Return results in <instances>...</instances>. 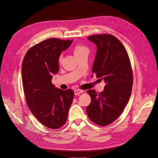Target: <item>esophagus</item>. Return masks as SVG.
<instances>
[{
	"label": "esophagus",
	"mask_w": 158,
	"mask_h": 158,
	"mask_svg": "<svg viewBox=\"0 0 158 158\" xmlns=\"http://www.w3.org/2000/svg\"><path fill=\"white\" fill-rule=\"evenodd\" d=\"M74 93L75 95L77 96V95H79L80 94H81L82 93H84V91H83V90H81V89H75Z\"/></svg>",
	"instance_id": "esophagus-1"
}]
</instances>
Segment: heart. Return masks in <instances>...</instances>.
<instances>
[{"mask_svg":"<svg viewBox=\"0 0 158 158\" xmlns=\"http://www.w3.org/2000/svg\"><path fill=\"white\" fill-rule=\"evenodd\" d=\"M85 49H86L85 48L83 47V46H77L76 48H75L74 51V55H76V54L78 53V52H80L83 51H84V50H85ZM62 56L61 55L60 56V58H59V60H60V61H61V60H62Z\"/></svg>","mask_w":158,"mask_h":158,"instance_id":"b5f03b06","label":"heart"}]
</instances>
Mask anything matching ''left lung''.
Here are the masks:
<instances>
[{
    "label": "left lung",
    "instance_id": "left-lung-1",
    "mask_svg": "<svg viewBox=\"0 0 158 158\" xmlns=\"http://www.w3.org/2000/svg\"><path fill=\"white\" fill-rule=\"evenodd\" d=\"M87 39L97 46L92 72L106 85L99 94L94 90L87 91L91 102L86 111L93 122L106 126L119 116L129 100L133 83L131 62L125 48L115 36L95 35Z\"/></svg>",
    "mask_w": 158,
    "mask_h": 158
}]
</instances>
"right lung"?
<instances>
[{"label":"right lung","instance_id":"1","mask_svg":"<svg viewBox=\"0 0 158 158\" xmlns=\"http://www.w3.org/2000/svg\"><path fill=\"white\" fill-rule=\"evenodd\" d=\"M71 40L49 39L30 48L22 65V80L27 106L39 121L56 129L66 122L74 92L64 91L51 83L58 73V60Z\"/></svg>","mask_w":158,"mask_h":158}]
</instances>
